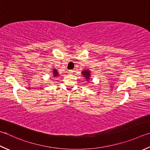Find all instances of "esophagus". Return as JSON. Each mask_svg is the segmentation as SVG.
<instances>
[{
	"label": "esophagus",
	"mask_w": 150,
	"mask_h": 150,
	"mask_svg": "<svg viewBox=\"0 0 150 150\" xmlns=\"http://www.w3.org/2000/svg\"><path fill=\"white\" fill-rule=\"evenodd\" d=\"M68 73H69V74H72V73H73V70H69Z\"/></svg>",
	"instance_id": "34e87169"
}]
</instances>
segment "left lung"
Masks as SVG:
<instances>
[{"mask_svg": "<svg viewBox=\"0 0 150 150\" xmlns=\"http://www.w3.org/2000/svg\"><path fill=\"white\" fill-rule=\"evenodd\" d=\"M82 73H83V75L85 77V79H87V81L89 80L90 77V72L88 71V70H84V71L82 72Z\"/></svg>", "mask_w": 150, "mask_h": 150, "instance_id": "8db88e82", "label": "left lung"}]
</instances>
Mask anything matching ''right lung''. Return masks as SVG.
Instances as JSON below:
<instances>
[{"label": "right lung", "instance_id": "add662e5", "mask_svg": "<svg viewBox=\"0 0 150 150\" xmlns=\"http://www.w3.org/2000/svg\"><path fill=\"white\" fill-rule=\"evenodd\" d=\"M53 75H54V77H57V76L58 75V73L57 72V70H56V69L53 70Z\"/></svg>", "mask_w": 150, "mask_h": 150}]
</instances>
